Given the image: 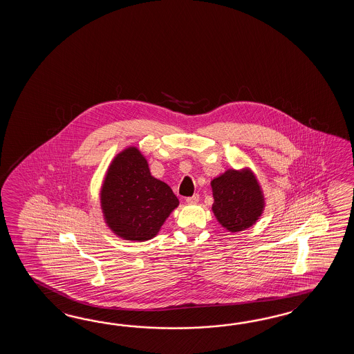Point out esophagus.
<instances>
[{"label": "esophagus", "mask_w": 354, "mask_h": 354, "mask_svg": "<svg viewBox=\"0 0 354 354\" xmlns=\"http://www.w3.org/2000/svg\"><path fill=\"white\" fill-rule=\"evenodd\" d=\"M198 201H200V196L198 195L191 196V197L186 198V203H189V205H195Z\"/></svg>", "instance_id": "1"}]
</instances>
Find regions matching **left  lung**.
<instances>
[{
    "instance_id": "1",
    "label": "left lung",
    "mask_w": 354,
    "mask_h": 354,
    "mask_svg": "<svg viewBox=\"0 0 354 354\" xmlns=\"http://www.w3.org/2000/svg\"><path fill=\"white\" fill-rule=\"evenodd\" d=\"M214 212L218 224L230 233H239L256 224L263 214L266 197L254 172L244 167L229 168L210 182Z\"/></svg>"
}]
</instances>
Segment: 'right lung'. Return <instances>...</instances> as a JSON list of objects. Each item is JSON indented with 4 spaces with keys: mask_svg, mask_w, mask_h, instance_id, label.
<instances>
[{
    "mask_svg": "<svg viewBox=\"0 0 354 354\" xmlns=\"http://www.w3.org/2000/svg\"><path fill=\"white\" fill-rule=\"evenodd\" d=\"M180 205L166 182L153 177L148 160L136 147L113 157L100 189L107 227L124 241H151Z\"/></svg>",
    "mask_w": 354,
    "mask_h": 354,
    "instance_id": "obj_1",
    "label": "right lung"
}]
</instances>
